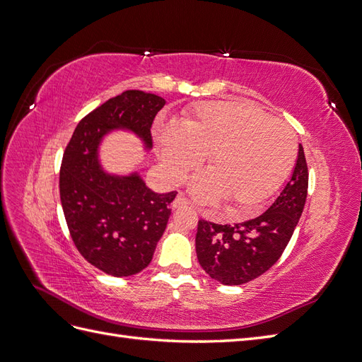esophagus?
Instances as JSON below:
<instances>
[{
	"label": "esophagus",
	"instance_id": "obj_1",
	"mask_svg": "<svg viewBox=\"0 0 362 362\" xmlns=\"http://www.w3.org/2000/svg\"><path fill=\"white\" fill-rule=\"evenodd\" d=\"M189 205H190L189 199L185 198V196H184L182 193H178V196H177V198H175V201H173V206H175V208H184V206H189Z\"/></svg>",
	"mask_w": 362,
	"mask_h": 362
}]
</instances>
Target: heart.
<instances>
[{"mask_svg": "<svg viewBox=\"0 0 362 362\" xmlns=\"http://www.w3.org/2000/svg\"><path fill=\"white\" fill-rule=\"evenodd\" d=\"M161 166L184 180L208 156V173L192 184L199 201L221 198L229 211L249 213L267 199L291 170L298 140L290 125L246 101L205 103L184 125L160 129Z\"/></svg>", "mask_w": 362, "mask_h": 362, "instance_id": "1", "label": "heart"}]
</instances>
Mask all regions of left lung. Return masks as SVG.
Segmentation results:
<instances>
[{"instance_id": "left-lung-1", "label": "left lung", "mask_w": 362, "mask_h": 362, "mask_svg": "<svg viewBox=\"0 0 362 362\" xmlns=\"http://www.w3.org/2000/svg\"><path fill=\"white\" fill-rule=\"evenodd\" d=\"M308 193V166L299 154L290 181L267 211L250 221L217 225L199 221L196 255L199 264L223 286H242L266 273L287 247Z\"/></svg>"}]
</instances>
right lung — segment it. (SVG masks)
<instances>
[{
  "label": "right lung",
  "instance_id": "1",
  "mask_svg": "<svg viewBox=\"0 0 362 362\" xmlns=\"http://www.w3.org/2000/svg\"><path fill=\"white\" fill-rule=\"evenodd\" d=\"M164 104L154 93H120L80 120L63 154L60 201L72 242L86 261L116 278L148 267L177 192H152L139 173H105L98 148L107 133L120 128L151 149V125Z\"/></svg>",
  "mask_w": 362,
  "mask_h": 362
}]
</instances>
